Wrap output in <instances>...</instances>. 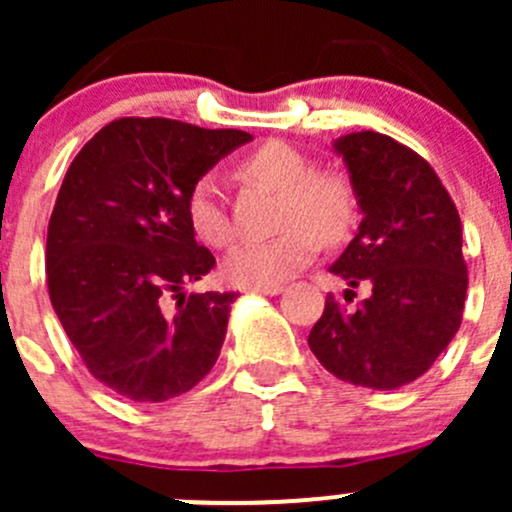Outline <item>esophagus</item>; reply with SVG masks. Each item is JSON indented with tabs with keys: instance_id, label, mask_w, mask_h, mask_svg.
I'll list each match as a JSON object with an SVG mask.
<instances>
[{
	"instance_id": "1",
	"label": "esophagus",
	"mask_w": 512,
	"mask_h": 512,
	"mask_svg": "<svg viewBox=\"0 0 512 512\" xmlns=\"http://www.w3.org/2000/svg\"><path fill=\"white\" fill-rule=\"evenodd\" d=\"M282 285H262V287H252V292H260V294H280Z\"/></svg>"
}]
</instances>
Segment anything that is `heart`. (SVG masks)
Masks as SVG:
<instances>
[{"instance_id": "obj_1", "label": "heart", "mask_w": 512, "mask_h": 512, "mask_svg": "<svg viewBox=\"0 0 512 512\" xmlns=\"http://www.w3.org/2000/svg\"><path fill=\"white\" fill-rule=\"evenodd\" d=\"M250 183L280 193L277 220L280 235L270 240L242 242L230 252L225 275L235 285H280L314 260L319 240L339 245L356 223V190L352 180L332 168H317L314 160L285 141L260 143L237 165ZM185 218L205 245L223 250L235 240L227 205L213 175H200L185 195Z\"/></svg>"}]
</instances>
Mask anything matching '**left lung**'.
Segmentation results:
<instances>
[{
	"instance_id": "1",
	"label": "left lung",
	"mask_w": 512,
	"mask_h": 512,
	"mask_svg": "<svg viewBox=\"0 0 512 512\" xmlns=\"http://www.w3.org/2000/svg\"><path fill=\"white\" fill-rule=\"evenodd\" d=\"M334 148L347 160L364 218L329 267L352 289L344 299L327 294L307 342L337 379L399 389L426 374L461 327L468 289L461 218L436 170L404 143L356 131ZM359 284L372 294L352 308Z\"/></svg>"
}]
</instances>
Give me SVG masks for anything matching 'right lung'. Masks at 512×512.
<instances>
[{
	"label": "right lung",
	"instance_id": "right-lung-1",
	"mask_svg": "<svg viewBox=\"0 0 512 512\" xmlns=\"http://www.w3.org/2000/svg\"><path fill=\"white\" fill-rule=\"evenodd\" d=\"M247 141L235 128L128 116L71 160L46 235V285L66 337L113 394L160 404L218 361L237 292H183L215 267L185 195Z\"/></svg>",
	"mask_w": 512,
	"mask_h": 512
}]
</instances>
